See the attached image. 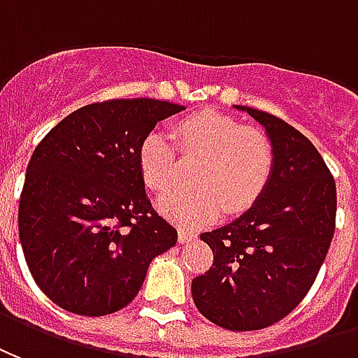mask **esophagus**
I'll list each match as a JSON object with an SVG mask.
<instances>
[{"mask_svg": "<svg viewBox=\"0 0 358 358\" xmlns=\"http://www.w3.org/2000/svg\"><path fill=\"white\" fill-rule=\"evenodd\" d=\"M196 238V234L192 233V231H187V229H179V242L185 244V242H190V240Z\"/></svg>", "mask_w": 358, "mask_h": 358, "instance_id": "34e87169", "label": "esophagus"}]
</instances>
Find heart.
Here are the masks:
<instances>
[{"label":"heart","instance_id":"b5f03b06","mask_svg":"<svg viewBox=\"0 0 358 358\" xmlns=\"http://www.w3.org/2000/svg\"><path fill=\"white\" fill-rule=\"evenodd\" d=\"M177 148L185 156H200L192 181L158 198V210L187 227L210 223L227 208L246 211L267 189L275 171V150L257 129H250L223 112L202 110L173 125ZM143 181L152 190L168 189L177 176V150L168 135L152 129L137 148Z\"/></svg>","mask_w":358,"mask_h":358}]
</instances>
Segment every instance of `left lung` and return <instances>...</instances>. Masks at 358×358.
Masks as SVG:
<instances>
[{
  "label": "left lung",
  "instance_id": "8db88e82",
  "mask_svg": "<svg viewBox=\"0 0 358 358\" xmlns=\"http://www.w3.org/2000/svg\"><path fill=\"white\" fill-rule=\"evenodd\" d=\"M236 108L265 127L275 171L246 213L200 234L213 263L192 280V299L213 324L248 332L282 320L307 296L332 242L338 204L332 173L303 133L268 112Z\"/></svg>",
  "mask_w": 358,
  "mask_h": 358
}]
</instances>
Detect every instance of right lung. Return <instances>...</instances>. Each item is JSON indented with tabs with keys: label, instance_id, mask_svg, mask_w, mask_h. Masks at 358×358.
Masks as SVG:
<instances>
[{
	"label": "right lung",
	"instance_id": "right-lung-1",
	"mask_svg": "<svg viewBox=\"0 0 358 358\" xmlns=\"http://www.w3.org/2000/svg\"><path fill=\"white\" fill-rule=\"evenodd\" d=\"M185 106L112 99L55 125L28 162L18 234L34 280L53 303L83 317L131 301L177 231L150 204L137 164L143 137Z\"/></svg>",
	"mask_w": 358,
	"mask_h": 358
}]
</instances>
